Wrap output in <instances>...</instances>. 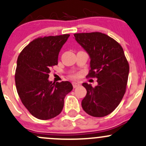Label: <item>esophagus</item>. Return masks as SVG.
Listing matches in <instances>:
<instances>
[{
  "instance_id": "obj_1",
  "label": "esophagus",
  "mask_w": 146,
  "mask_h": 146,
  "mask_svg": "<svg viewBox=\"0 0 146 146\" xmlns=\"http://www.w3.org/2000/svg\"><path fill=\"white\" fill-rule=\"evenodd\" d=\"M72 84H73V88H77V87L80 86V84H79L78 82H73L72 83Z\"/></svg>"
}]
</instances>
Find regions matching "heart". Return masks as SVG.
<instances>
[{
    "label": "heart",
    "mask_w": 146,
    "mask_h": 146,
    "mask_svg": "<svg viewBox=\"0 0 146 146\" xmlns=\"http://www.w3.org/2000/svg\"><path fill=\"white\" fill-rule=\"evenodd\" d=\"M72 78H76V77H78V74H73L71 75Z\"/></svg>",
    "instance_id": "obj_1"
}]
</instances>
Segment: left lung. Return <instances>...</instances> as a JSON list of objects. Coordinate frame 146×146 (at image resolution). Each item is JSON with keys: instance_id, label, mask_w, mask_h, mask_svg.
Returning <instances> with one entry per match:
<instances>
[{"instance_id": "8db88e82", "label": "left lung", "mask_w": 146, "mask_h": 146, "mask_svg": "<svg viewBox=\"0 0 146 146\" xmlns=\"http://www.w3.org/2000/svg\"><path fill=\"white\" fill-rule=\"evenodd\" d=\"M74 36L90 58L87 76L96 78L98 83L94 88L82 84L87 93L82 106L90 116H106L118 106L126 90L129 64L123 48L113 38L100 32L75 33Z\"/></svg>"}]
</instances>
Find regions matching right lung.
Returning <instances> with one entry per match:
<instances>
[{"instance_id":"right-lung-1","label":"right lung","mask_w":146,"mask_h":146,"mask_svg":"<svg viewBox=\"0 0 146 146\" xmlns=\"http://www.w3.org/2000/svg\"><path fill=\"white\" fill-rule=\"evenodd\" d=\"M69 34L39 37L23 48L17 60L15 82L22 103L33 117L46 120L61 113L64 99L73 89L69 82L48 81L50 68Z\"/></svg>"}]
</instances>
